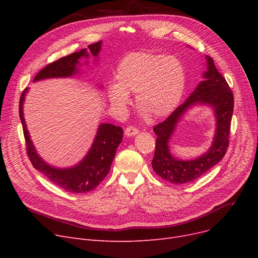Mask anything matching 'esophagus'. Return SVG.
Returning <instances> with one entry per match:
<instances>
[{
  "instance_id": "esophagus-1",
  "label": "esophagus",
  "mask_w": 258,
  "mask_h": 258,
  "mask_svg": "<svg viewBox=\"0 0 258 258\" xmlns=\"http://www.w3.org/2000/svg\"><path fill=\"white\" fill-rule=\"evenodd\" d=\"M139 133V130L137 128V127H135V126H127L126 128H125V135L126 136H128V137H131V136H135V135H137Z\"/></svg>"
}]
</instances>
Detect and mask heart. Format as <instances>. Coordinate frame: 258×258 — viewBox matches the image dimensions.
<instances>
[{
  "label": "heart",
  "instance_id": "1",
  "mask_svg": "<svg viewBox=\"0 0 258 258\" xmlns=\"http://www.w3.org/2000/svg\"><path fill=\"white\" fill-rule=\"evenodd\" d=\"M116 80L107 85L106 93L120 113L131 101L128 93H136V102L142 110L160 118L170 114L180 103L186 87V71L175 56L137 51L119 61Z\"/></svg>",
  "mask_w": 258,
  "mask_h": 258
}]
</instances>
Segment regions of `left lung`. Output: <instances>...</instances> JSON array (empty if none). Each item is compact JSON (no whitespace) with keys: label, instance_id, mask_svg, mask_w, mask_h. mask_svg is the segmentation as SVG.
Wrapping results in <instances>:
<instances>
[{"label":"left lung","instance_id":"left-lung-1","mask_svg":"<svg viewBox=\"0 0 258 258\" xmlns=\"http://www.w3.org/2000/svg\"><path fill=\"white\" fill-rule=\"evenodd\" d=\"M207 58L205 80L197 87L184 103L163 121L154 126L157 135L156 150L152 165L155 172L166 182L172 184L190 183L207 172L224 158L229 146L230 127L233 114V93L225 77L216 69L213 59ZM195 103H206L213 107L217 117V132L211 150L200 158L182 161L173 158L169 152L168 143L175 124L186 108Z\"/></svg>","mask_w":258,"mask_h":258}]
</instances>
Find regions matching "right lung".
Listing matches in <instances>:
<instances>
[{
    "instance_id": "add662e5",
    "label": "right lung",
    "mask_w": 258,
    "mask_h": 258,
    "mask_svg": "<svg viewBox=\"0 0 258 258\" xmlns=\"http://www.w3.org/2000/svg\"><path fill=\"white\" fill-rule=\"evenodd\" d=\"M88 48L89 52L93 56H97L101 48V42L92 44L88 46ZM81 56H89L86 49H81L78 52H74L70 54V55L48 63L36 74L34 80L51 77L71 76L77 71L76 63H78V59ZM26 92L27 88L21 95L19 112L26 141L27 156H28L33 167L44 173V175H46L53 184H55L64 191L73 194H85L93 190L104 180L108 171H110L116 150L122 141L123 131H122L120 126H116L114 124H100L96 138H95L90 152L77 166L68 169L51 167L50 165L46 164L36 154L30 140L28 131H27L23 116V101Z\"/></svg>"
}]
</instances>
